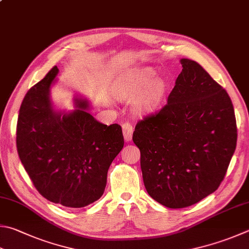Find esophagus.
<instances>
[{"label": "esophagus", "mask_w": 249, "mask_h": 249, "mask_svg": "<svg viewBox=\"0 0 249 249\" xmlns=\"http://www.w3.org/2000/svg\"><path fill=\"white\" fill-rule=\"evenodd\" d=\"M123 133H124L125 142H130L133 134V125L130 123L123 124Z\"/></svg>", "instance_id": "obj_1"}]
</instances>
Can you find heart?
Wrapping results in <instances>:
<instances>
[{"label":"heart","mask_w":249,"mask_h":249,"mask_svg":"<svg viewBox=\"0 0 249 249\" xmlns=\"http://www.w3.org/2000/svg\"><path fill=\"white\" fill-rule=\"evenodd\" d=\"M152 68L126 70L120 74L114 87V95L120 101H134L139 114H151L161 105L166 84L161 79H155Z\"/></svg>","instance_id":"b5f03b06"}]
</instances>
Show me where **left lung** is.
Masks as SVG:
<instances>
[{
  "label": "left lung",
  "instance_id": "left-lung-1",
  "mask_svg": "<svg viewBox=\"0 0 249 249\" xmlns=\"http://www.w3.org/2000/svg\"><path fill=\"white\" fill-rule=\"evenodd\" d=\"M182 71L160 111L135 125L147 193L168 208H184L213 193L235 152L237 129L227 91L194 60Z\"/></svg>",
  "mask_w": 249,
  "mask_h": 249
}]
</instances>
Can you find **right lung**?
<instances>
[{
    "label": "right lung",
    "mask_w": 249,
    "mask_h": 249,
    "mask_svg": "<svg viewBox=\"0 0 249 249\" xmlns=\"http://www.w3.org/2000/svg\"><path fill=\"white\" fill-rule=\"evenodd\" d=\"M58 73L53 67L23 98L17 120L16 145L21 163L39 193L65 207L94 203L105 191L107 171L124 147L121 126L103 124L76 97V109L52 105L50 91Z\"/></svg>",
    "instance_id": "obj_1"
}]
</instances>
